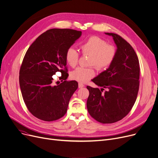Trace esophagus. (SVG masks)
<instances>
[{
    "instance_id": "34e87169",
    "label": "esophagus",
    "mask_w": 158,
    "mask_h": 158,
    "mask_svg": "<svg viewBox=\"0 0 158 158\" xmlns=\"http://www.w3.org/2000/svg\"><path fill=\"white\" fill-rule=\"evenodd\" d=\"M83 87H85V85H84L82 83L79 82V88H83Z\"/></svg>"
}]
</instances>
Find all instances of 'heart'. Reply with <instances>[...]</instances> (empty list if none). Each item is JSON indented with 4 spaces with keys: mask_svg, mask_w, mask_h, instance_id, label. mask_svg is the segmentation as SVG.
<instances>
[{
    "mask_svg": "<svg viewBox=\"0 0 158 158\" xmlns=\"http://www.w3.org/2000/svg\"><path fill=\"white\" fill-rule=\"evenodd\" d=\"M80 49L84 55H90L89 65H94L99 70L108 69L116 55L115 48L106 41L97 37L92 36L80 44ZM65 60L69 65L74 67L77 65L79 60L78 52L73 48H70L65 54ZM94 67H79L70 73V77L78 82H85L95 75Z\"/></svg>",
    "mask_w": 158,
    "mask_h": 158,
    "instance_id": "b5f03b06",
    "label": "heart"
}]
</instances>
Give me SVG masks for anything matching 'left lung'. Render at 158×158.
<instances>
[{"instance_id":"left-lung-1","label":"left lung","mask_w":158,"mask_h":158,"mask_svg":"<svg viewBox=\"0 0 158 158\" xmlns=\"http://www.w3.org/2000/svg\"><path fill=\"white\" fill-rule=\"evenodd\" d=\"M112 36L117 46L110 67L92 79L99 88L87 86V109L91 116L102 123L117 122L127 115L136 101L139 89L140 67L135 51L121 36ZM104 89L107 90L102 92Z\"/></svg>"}]
</instances>
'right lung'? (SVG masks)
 Instances as JSON below:
<instances>
[{
  "instance_id": "right-lung-1",
  "label": "right lung",
  "mask_w": 158,
  "mask_h": 158,
  "mask_svg": "<svg viewBox=\"0 0 158 158\" xmlns=\"http://www.w3.org/2000/svg\"><path fill=\"white\" fill-rule=\"evenodd\" d=\"M81 35V31L72 29H50L28 49L19 70V86L27 109L37 118L52 121L66 114L78 83L66 81L65 54ZM57 71L64 81L55 85L52 76Z\"/></svg>"
}]
</instances>
